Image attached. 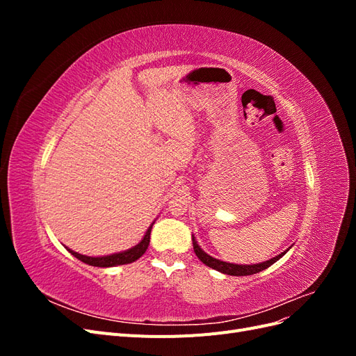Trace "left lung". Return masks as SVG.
<instances>
[{
	"label": "left lung",
	"instance_id": "8db88e82",
	"mask_svg": "<svg viewBox=\"0 0 356 356\" xmlns=\"http://www.w3.org/2000/svg\"><path fill=\"white\" fill-rule=\"evenodd\" d=\"M193 250H195L199 260L203 264H207L208 267L213 268V270H218V272H221L224 275H230V276H248V275H254V273H258V272L264 270V268H267V267H270L273 263H276L279 260V258H282L286 254V251L289 250V248H288L285 252L279 254V255L270 258V260H267L264 263H258V264H234V263H227V261L217 260V258L208 255L207 252L202 250V248L197 243V241L195 239V236H193Z\"/></svg>",
	"mask_w": 356,
	"mask_h": 356
}]
</instances>
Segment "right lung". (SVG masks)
I'll use <instances>...</instances> for the list:
<instances>
[{
  "mask_svg": "<svg viewBox=\"0 0 356 356\" xmlns=\"http://www.w3.org/2000/svg\"><path fill=\"white\" fill-rule=\"evenodd\" d=\"M153 224L149 225L148 230L145 232L143 241L139 242L138 245H135L131 250H126L122 252H117V254H111V255H104V257H88V255H81L79 252H75L70 248L67 250L75 257L79 258L80 261L89 264V266H95V267H114V266H122V264H129V263H134L136 261L139 257H143L144 252L147 251V248L149 245V234H152V229H153Z\"/></svg>",
  "mask_w": 356,
  "mask_h": 356,
  "instance_id": "add662e5",
  "label": "right lung"
}]
</instances>
